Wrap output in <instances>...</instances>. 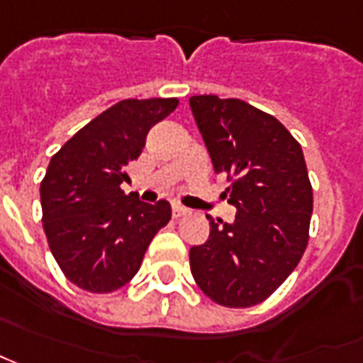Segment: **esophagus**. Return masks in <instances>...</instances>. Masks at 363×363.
<instances>
[{"label": "esophagus", "mask_w": 363, "mask_h": 363, "mask_svg": "<svg viewBox=\"0 0 363 363\" xmlns=\"http://www.w3.org/2000/svg\"><path fill=\"white\" fill-rule=\"evenodd\" d=\"M172 211H174V218H182V216H187V210L184 208V206H182V203H174Z\"/></svg>", "instance_id": "esophagus-1"}]
</instances>
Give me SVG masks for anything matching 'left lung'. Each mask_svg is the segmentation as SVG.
Instances as JSON below:
<instances>
[{"mask_svg":"<svg viewBox=\"0 0 363 363\" xmlns=\"http://www.w3.org/2000/svg\"><path fill=\"white\" fill-rule=\"evenodd\" d=\"M189 108L235 208L232 223L208 216V242L189 250L191 276L216 303L250 308L286 281L308 245L313 194L303 152L278 119L242 99L194 96Z\"/></svg>","mask_w":363,"mask_h":363,"instance_id":"1","label":"left lung"}]
</instances>
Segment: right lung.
Instances as JSON below:
<instances>
[{
    "label": "right lung",
    "mask_w": 363,
    "mask_h": 363,
    "mask_svg": "<svg viewBox=\"0 0 363 363\" xmlns=\"http://www.w3.org/2000/svg\"><path fill=\"white\" fill-rule=\"evenodd\" d=\"M177 108L176 97L123 99L99 113L51 157L41 182L43 230L65 278L91 294L125 286L153 235L172 218L169 201L125 196L130 167L147 131Z\"/></svg>",
    "instance_id": "add662e5"
}]
</instances>
